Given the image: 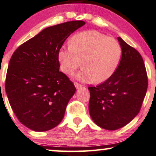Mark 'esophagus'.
<instances>
[{
	"label": "esophagus",
	"mask_w": 156,
	"mask_h": 156,
	"mask_svg": "<svg viewBox=\"0 0 156 156\" xmlns=\"http://www.w3.org/2000/svg\"><path fill=\"white\" fill-rule=\"evenodd\" d=\"M74 85H75V86H76V88H79L81 87V84H80L79 83H78V82H74Z\"/></svg>",
	"instance_id": "34e87169"
}]
</instances>
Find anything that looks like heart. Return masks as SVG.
<instances>
[{
	"label": "heart",
	"mask_w": 156,
	"mask_h": 156,
	"mask_svg": "<svg viewBox=\"0 0 156 156\" xmlns=\"http://www.w3.org/2000/svg\"><path fill=\"white\" fill-rule=\"evenodd\" d=\"M122 54L121 45L114 38L96 31H86L75 34L70 46L59 50L58 60L65 74H72L82 64L83 68L77 78L86 83L94 80L101 83L117 70Z\"/></svg>",
	"instance_id": "b5f03b06"
}]
</instances>
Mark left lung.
<instances>
[{
    "label": "left lung",
    "mask_w": 156,
    "mask_h": 156,
    "mask_svg": "<svg viewBox=\"0 0 156 156\" xmlns=\"http://www.w3.org/2000/svg\"><path fill=\"white\" fill-rule=\"evenodd\" d=\"M122 55L117 70L107 80L89 86L90 117L98 126L115 130L139 113L147 88L143 59L137 50L118 37Z\"/></svg>",
    "instance_id": "8db88e82"
}]
</instances>
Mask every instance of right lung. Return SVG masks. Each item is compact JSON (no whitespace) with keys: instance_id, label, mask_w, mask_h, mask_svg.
Wrapping results in <instances>:
<instances>
[{"instance_id":"obj_1","label":"right lung","mask_w":156,"mask_h":156,"mask_svg":"<svg viewBox=\"0 0 156 156\" xmlns=\"http://www.w3.org/2000/svg\"><path fill=\"white\" fill-rule=\"evenodd\" d=\"M85 23L72 21L47 27L21 44L11 56L5 92L18 119L29 129L47 131L63 119L76 88L59 70L58 52L66 39Z\"/></svg>"}]
</instances>
